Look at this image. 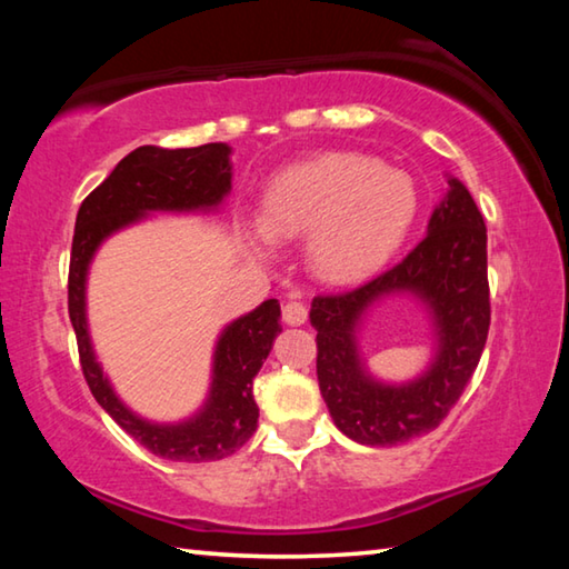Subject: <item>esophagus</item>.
<instances>
[{
  "label": "esophagus",
  "instance_id": "obj_1",
  "mask_svg": "<svg viewBox=\"0 0 569 569\" xmlns=\"http://www.w3.org/2000/svg\"><path fill=\"white\" fill-rule=\"evenodd\" d=\"M283 321L288 326H301L308 321V308L301 301H288L283 306Z\"/></svg>",
  "mask_w": 569,
  "mask_h": 569
}]
</instances>
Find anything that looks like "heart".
Here are the masks:
<instances>
[{
    "label": "heart",
    "instance_id": "1",
    "mask_svg": "<svg viewBox=\"0 0 569 569\" xmlns=\"http://www.w3.org/2000/svg\"><path fill=\"white\" fill-rule=\"evenodd\" d=\"M409 176L356 152H326L283 170L266 190L256 243L306 238L323 281L351 283L397 253L417 218Z\"/></svg>",
    "mask_w": 569,
    "mask_h": 569
}]
</instances>
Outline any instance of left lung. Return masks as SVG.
I'll return each instance as SVG.
<instances>
[{
  "label": "left lung",
  "mask_w": 569,
  "mask_h": 569,
  "mask_svg": "<svg viewBox=\"0 0 569 569\" xmlns=\"http://www.w3.org/2000/svg\"><path fill=\"white\" fill-rule=\"evenodd\" d=\"M391 292H413L436 316L438 353L419 380L391 388L365 373L355 326ZM487 226L475 198L457 178L429 218L427 236L407 258L369 283L321 293L311 303L316 373L336 427L366 447H393L445 421L475 373L489 331Z\"/></svg>",
  "instance_id": "left-lung-1"
}]
</instances>
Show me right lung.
Segmentation results:
<instances>
[{
	"label": "right lung",
	"instance_id": "add662e5",
	"mask_svg": "<svg viewBox=\"0 0 569 569\" xmlns=\"http://www.w3.org/2000/svg\"><path fill=\"white\" fill-rule=\"evenodd\" d=\"M230 192V148L208 142L200 148L166 150L142 146L118 162L108 178L82 200L72 236L67 308L77 336L84 381L100 407L152 455L170 461H216L233 455L253 437L258 403L253 379L281 333V306L268 298L220 333L213 359V383L206 407L180 423H152L132 413L112 391L94 359L84 281L94 250L114 230L152 210H208Z\"/></svg>",
	"mask_w": 569,
	"mask_h": 569
}]
</instances>
